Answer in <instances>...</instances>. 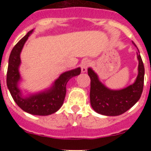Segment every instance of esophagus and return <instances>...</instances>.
I'll use <instances>...</instances> for the list:
<instances>
[{
	"label": "esophagus",
	"instance_id": "1",
	"mask_svg": "<svg viewBox=\"0 0 151 151\" xmlns=\"http://www.w3.org/2000/svg\"><path fill=\"white\" fill-rule=\"evenodd\" d=\"M90 61L88 60H83L82 61V63H81V68H82V73H85L87 71V69L89 66H90Z\"/></svg>",
	"mask_w": 151,
	"mask_h": 151
}]
</instances>
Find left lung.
Returning <instances> with one entry per match:
<instances>
[{
	"label": "left lung",
	"instance_id": "left-lung-1",
	"mask_svg": "<svg viewBox=\"0 0 151 151\" xmlns=\"http://www.w3.org/2000/svg\"><path fill=\"white\" fill-rule=\"evenodd\" d=\"M137 57L138 74L135 82L121 90L107 88L100 82L97 75L88 68V73L91 78L90 101L94 111L102 115L115 116L126 112L138 102L143 91L145 66L139 51L137 52Z\"/></svg>",
	"mask_w": 151,
	"mask_h": 151
}]
</instances>
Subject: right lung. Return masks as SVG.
<instances>
[{
	"label": "right lung",
	"mask_w": 151,
	"mask_h": 151,
	"mask_svg": "<svg viewBox=\"0 0 151 151\" xmlns=\"http://www.w3.org/2000/svg\"><path fill=\"white\" fill-rule=\"evenodd\" d=\"M32 32L33 29L29 31L19 40L10 53L6 73V85L16 104L22 110L32 115L47 116L54 113L61 107L66 96V84L70 78L81 73V68L62 73L48 90L32 94L29 97H22L18 88V82L20 80L19 72V66L21 63L20 53L26 40Z\"/></svg>",
	"instance_id": "obj_1"
}]
</instances>
